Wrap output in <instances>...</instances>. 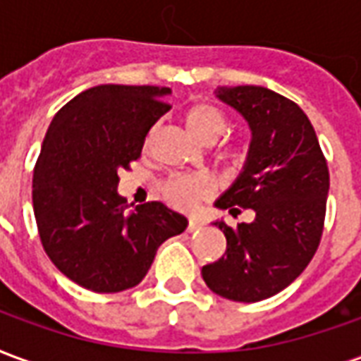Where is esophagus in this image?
<instances>
[{
	"label": "esophagus",
	"instance_id": "obj_1",
	"mask_svg": "<svg viewBox=\"0 0 361 361\" xmlns=\"http://www.w3.org/2000/svg\"><path fill=\"white\" fill-rule=\"evenodd\" d=\"M201 226H203V224H201L199 220L189 219V222H188V232H199V230H201Z\"/></svg>",
	"mask_w": 361,
	"mask_h": 361
}]
</instances>
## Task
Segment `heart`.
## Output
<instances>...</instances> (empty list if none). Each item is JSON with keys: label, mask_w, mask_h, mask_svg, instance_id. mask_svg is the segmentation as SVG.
<instances>
[{"label": "heart", "mask_w": 361, "mask_h": 361, "mask_svg": "<svg viewBox=\"0 0 361 361\" xmlns=\"http://www.w3.org/2000/svg\"><path fill=\"white\" fill-rule=\"evenodd\" d=\"M185 123L191 129V133L197 135L201 141L211 142L226 133L230 127V119L219 106L199 102L188 108ZM243 150H245L243 145H230L226 149V154L232 158H242ZM212 191H214V181L204 173H176L160 185L162 199L176 209H189L199 199L211 195Z\"/></svg>", "instance_id": "1"}]
</instances>
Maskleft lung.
<instances>
[{"label": "left lung", "instance_id": "8db88e82", "mask_svg": "<svg viewBox=\"0 0 361 361\" xmlns=\"http://www.w3.org/2000/svg\"><path fill=\"white\" fill-rule=\"evenodd\" d=\"M247 119L251 147L243 172L216 201L232 214L253 209L238 228L216 222L226 253L201 274L214 294L253 303L279 294L310 265L323 235L329 168L317 135L295 102L265 87L219 89Z\"/></svg>", "mask_w": 361, "mask_h": 361}]
</instances>
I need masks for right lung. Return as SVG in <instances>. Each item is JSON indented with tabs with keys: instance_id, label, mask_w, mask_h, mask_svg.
Masks as SVG:
<instances>
[{
	"instance_id": "right-lung-1",
	"label": "right lung",
	"mask_w": 361,
	"mask_h": 361,
	"mask_svg": "<svg viewBox=\"0 0 361 361\" xmlns=\"http://www.w3.org/2000/svg\"><path fill=\"white\" fill-rule=\"evenodd\" d=\"M168 87L100 85L54 116L35 166L32 204L40 242L75 284L111 294L137 286L158 245L188 220L158 201L127 212L119 170L141 157L150 127L170 110Z\"/></svg>"
}]
</instances>
